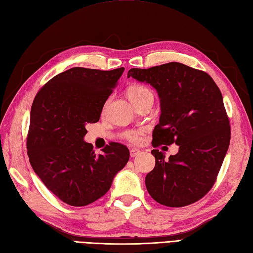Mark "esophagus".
Wrapping results in <instances>:
<instances>
[{"label": "esophagus", "instance_id": "obj_1", "mask_svg": "<svg viewBox=\"0 0 253 253\" xmlns=\"http://www.w3.org/2000/svg\"><path fill=\"white\" fill-rule=\"evenodd\" d=\"M140 153V151L138 150V149H131L130 150V156L132 157V158H135V157H137L138 155Z\"/></svg>", "mask_w": 253, "mask_h": 253}]
</instances>
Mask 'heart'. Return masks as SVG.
I'll return each mask as SVG.
<instances>
[{
  "label": "heart",
  "mask_w": 253,
  "mask_h": 253,
  "mask_svg": "<svg viewBox=\"0 0 253 253\" xmlns=\"http://www.w3.org/2000/svg\"><path fill=\"white\" fill-rule=\"evenodd\" d=\"M127 96L133 104H137L147 97H153V94L149 88L145 87L143 84H133L127 89ZM128 139H130L134 144L140 143L141 132H136V131L131 132L128 134Z\"/></svg>",
  "instance_id": "b5f03b06"
}]
</instances>
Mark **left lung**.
Segmentation results:
<instances>
[{"instance_id":"1","label":"left lung","mask_w":253,"mask_h":253,"mask_svg":"<svg viewBox=\"0 0 253 253\" xmlns=\"http://www.w3.org/2000/svg\"><path fill=\"white\" fill-rule=\"evenodd\" d=\"M130 77L158 92L161 115L152 146H179L169 160L158 149L151 151L156 166L146 176L148 193L169 207L192 204L213 186L230 146L222 94L207 73L178 62L131 69Z\"/></svg>"}]
</instances>
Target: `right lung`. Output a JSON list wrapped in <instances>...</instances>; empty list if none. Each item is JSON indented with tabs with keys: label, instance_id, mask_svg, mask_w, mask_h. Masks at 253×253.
Masks as SVG:
<instances>
[{
	"label": "right lung",
	"instance_id": "right-lung-1",
	"mask_svg": "<svg viewBox=\"0 0 253 253\" xmlns=\"http://www.w3.org/2000/svg\"><path fill=\"white\" fill-rule=\"evenodd\" d=\"M125 67H73L51 78L31 107L27 140L31 166L45 186L71 206H85L110 189L130 152L112 143L95 155L84 140L85 126L100 120L104 104Z\"/></svg>",
	"mask_w": 253,
	"mask_h": 253
}]
</instances>
